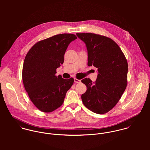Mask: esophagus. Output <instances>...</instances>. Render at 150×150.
<instances>
[{"label": "esophagus", "mask_w": 150, "mask_h": 150, "mask_svg": "<svg viewBox=\"0 0 150 150\" xmlns=\"http://www.w3.org/2000/svg\"><path fill=\"white\" fill-rule=\"evenodd\" d=\"M74 83H81V80H78L76 78L74 79Z\"/></svg>", "instance_id": "obj_1"}]
</instances>
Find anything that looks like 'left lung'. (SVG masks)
<instances>
[{
    "mask_svg": "<svg viewBox=\"0 0 150 150\" xmlns=\"http://www.w3.org/2000/svg\"><path fill=\"white\" fill-rule=\"evenodd\" d=\"M76 35L86 43L88 66H95L99 73L95 82L89 78L81 80L87 89L81 95L82 101L95 113H106L117 105L127 88V60L111 39L91 33Z\"/></svg>",
    "mask_w": 150,
    "mask_h": 150,
    "instance_id": "8db88e82",
    "label": "left lung"
}]
</instances>
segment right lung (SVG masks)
I'll return each instance as SVG.
<instances>
[{
    "label": "right lung",
    "mask_w": 150,
    "mask_h": 150,
    "mask_svg": "<svg viewBox=\"0 0 150 150\" xmlns=\"http://www.w3.org/2000/svg\"><path fill=\"white\" fill-rule=\"evenodd\" d=\"M77 38L74 34H59L34 44L27 53L22 68V81L33 105L44 112L61 106L73 78L55 76L57 69L64 61L69 44Z\"/></svg>",
    "instance_id": "add662e5"
}]
</instances>
